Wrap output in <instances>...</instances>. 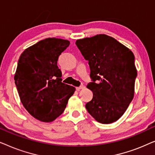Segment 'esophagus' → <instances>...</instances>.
<instances>
[{"mask_svg": "<svg viewBox=\"0 0 155 155\" xmlns=\"http://www.w3.org/2000/svg\"><path fill=\"white\" fill-rule=\"evenodd\" d=\"M84 85H81V86H80V87H76V90L80 91V90H82V89H84Z\"/></svg>", "mask_w": 155, "mask_h": 155, "instance_id": "esophagus-1", "label": "esophagus"}]
</instances>
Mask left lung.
<instances>
[{
	"label": "left lung",
	"mask_w": 155,
	"mask_h": 155,
	"mask_svg": "<svg viewBox=\"0 0 155 155\" xmlns=\"http://www.w3.org/2000/svg\"><path fill=\"white\" fill-rule=\"evenodd\" d=\"M89 61L92 81L87 87L93 98L86 104L89 114L101 124L121 117L134 97L137 70L133 52L114 38L98 35L76 41Z\"/></svg>",
	"instance_id": "8db88e82"
}]
</instances>
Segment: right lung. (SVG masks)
<instances>
[{"label":"right lung","mask_w":155,"mask_h":155,"mask_svg":"<svg viewBox=\"0 0 155 155\" xmlns=\"http://www.w3.org/2000/svg\"><path fill=\"white\" fill-rule=\"evenodd\" d=\"M70 45L68 40L48 38L20 55L15 83L24 107L33 117L51 122L64 111L75 88L63 83L57 65L58 56Z\"/></svg>","instance_id":"obj_1"}]
</instances>
